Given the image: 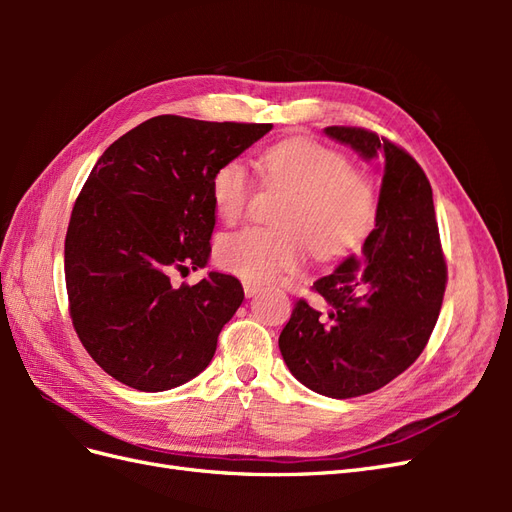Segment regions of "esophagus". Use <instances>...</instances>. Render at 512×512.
Instances as JSON below:
<instances>
[{
  "label": "esophagus",
  "instance_id": "obj_1",
  "mask_svg": "<svg viewBox=\"0 0 512 512\" xmlns=\"http://www.w3.org/2000/svg\"><path fill=\"white\" fill-rule=\"evenodd\" d=\"M243 292H245V297H247V299H252L254 294H258V292H260V284L250 282V280H245V282H243Z\"/></svg>",
  "mask_w": 512,
  "mask_h": 512
}]
</instances>
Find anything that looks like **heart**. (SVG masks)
I'll return each instance as SVG.
<instances>
[{
	"label": "heart",
	"instance_id": "b5f03b06",
	"mask_svg": "<svg viewBox=\"0 0 512 512\" xmlns=\"http://www.w3.org/2000/svg\"><path fill=\"white\" fill-rule=\"evenodd\" d=\"M258 166L269 183L290 196L277 215L280 228L250 226L218 241L220 267L245 280L273 282L297 271L312 247L318 258H337L359 245L374 224L376 188L350 168L342 151L312 138H288L260 153ZM254 181L239 160L211 175V200L226 222H237L250 205Z\"/></svg>",
	"mask_w": 512,
	"mask_h": 512
}]
</instances>
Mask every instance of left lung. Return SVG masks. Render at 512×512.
<instances>
[{"mask_svg":"<svg viewBox=\"0 0 512 512\" xmlns=\"http://www.w3.org/2000/svg\"><path fill=\"white\" fill-rule=\"evenodd\" d=\"M324 132L365 160L382 156L376 226L359 258L314 282L329 316L299 299L280 350L307 389L348 399L382 389L421 356L440 316L446 260L429 179L410 153L365 128Z\"/></svg>","mask_w":512,"mask_h":512,"instance_id":"obj_1","label":"left lung"}]
</instances>
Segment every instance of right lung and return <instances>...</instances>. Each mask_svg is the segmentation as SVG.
I'll list each match as a JSON object with an SVG mask.
<instances>
[{
	"label": "right lung",
	"instance_id": "add662e5",
	"mask_svg": "<svg viewBox=\"0 0 512 512\" xmlns=\"http://www.w3.org/2000/svg\"><path fill=\"white\" fill-rule=\"evenodd\" d=\"M271 128L158 115L100 156L70 215L64 265L74 331L108 376L158 393L211 363L243 286L215 271L173 286L170 271L207 265L211 175Z\"/></svg>",
	"mask_w": 512,
	"mask_h": 512
}]
</instances>
